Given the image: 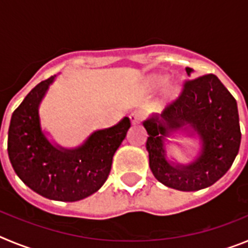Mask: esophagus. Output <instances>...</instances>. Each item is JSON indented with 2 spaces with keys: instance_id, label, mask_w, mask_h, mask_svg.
<instances>
[{
  "instance_id": "esophagus-1",
  "label": "esophagus",
  "mask_w": 248,
  "mask_h": 248,
  "mask_svg": "<svg viewBox=\"0 0 248 248\" xmlns=\"http://www.w3.org/2000/svg\"><path fill=\"white\" fill-rule=\"evenodd\" d=\"M129 118H130L131 123H133V125H135V124H138V123L140 122V119H141V113L138 110H135L130 114V117Z\"/></svg>"
}]
</instances>
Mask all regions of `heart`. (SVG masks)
<instances>
[{
  "label": "heart",
  "mask_w": 248,
  "mask_h": 248,
  "mask_svg": "<svg viewBox=\"0 0 248 248\" xmlns=\"http://www.w3.org/2000/svg\"><path fill=\"white\" fill-rule=\"evenodd\" d=\"M168 83V77L165 76H159V77H155L153 82H151V85L154 87V88H161L164 85Z\"/></svg>",
  "instance_id": "obj_1"
}]
</instances>
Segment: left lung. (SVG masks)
Returning <instances> with one entry per match:
<instances>
[{
    "label": "left lung",
    "instance_id": "obj_1",
    "mask_svg": "<svg viewBox=\"0 0 248 248\" xmlns=\"http://www.w3.org/2000/svg\"><path fill=\"white\" fill-rule=\"evenodd\" d=\"M186 73L191 77L194 69L187 67ZM143 125L149 134L151 171L157 181L180 191H198L216 183L231 168L240 149L237 103L214 74L187 80L180 95ZM175 132L199 140L198 154L190 163L168 157L166 145L171 142L167 138Z\"/></svg>",
    "mask_w": 248,
    "mask_h": 248
}]
</instances>
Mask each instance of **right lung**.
Masks as SVG:
<instances>
[{"mask_svg":"<svg viewBox=\"0 0 248 248\" xmlns=\"http://www.w3.org/2000/svg\"><path fill=\"white\" fill-rule=\"evenodd\" d=\"M56 76L37 84L13 111L7 151L17 176L31 190L56 201H79L108 179L113 156L126 137L130 119L93 131L76 148H63L42 129L39 107Z\"/></svg>","mask_w":248,"mask_h":248,"instance_id":"right-lung-1","label":"right lung"}]
</instances>
